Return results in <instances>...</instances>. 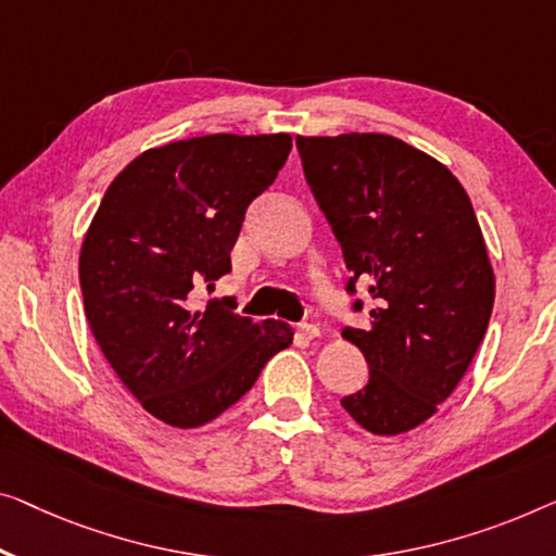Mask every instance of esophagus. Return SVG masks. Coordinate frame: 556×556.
<instances>
[{
    "instance_id": "34e87169",
    "label": "esophagus",
    "mask_w": 556,
    "mask_h": 556,
    "mask_svg": "<svg viewBox=\"0 0 556 556\" xmlns=\"http://www.w3.org/2000/svg\"><path fill=\"white\" fill-rule=\"evenodd\" d=\"M296 334L306 339V342H312V339L319 337V327L317 325H300L296 327Z\"/></svg>"
}]
</instances>
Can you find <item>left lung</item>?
Segmentation results:
<instances>
[{
    "label": "left lung",
    "mask_w": 556,
    "mask_h": 556,
    "mask_svg": "<svg viewBox=\"0 0 556 556\" xmlns=\"http://www.w3.org/2000/svg\"><path fill=\"white\" fill-rule=\"evenodd\" d=\"M296 149L342 244L346 294L364 287L375 302L367 327L342 331L369 364L342 407L371 434L409 432L454 392L490 325L494 271L475 206L444 164L389 135L296 137Z\"/></svg>",
    "instance_id": "1"
}]
</instances>
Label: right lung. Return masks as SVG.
<instances>
[{
  "label": "right lung",
  "mask_w": 556,
  "mask_h": 556,
  "mask_svg": "<svg viewBox=\"0 0 556 556\" xmlns=\"http://www.w3.org/2000/svg\"><path fill=\"white\" fill-rule=\"evenodd\" d=\"M289 135H206L147 149L99 204L79 285L99 350L152 417L192 429L250 392L292 344L285 321L239 317L194 289L231 271L250 206L285 167Z\"/></svg>",
  "instance_id": "obj_1"
}]
</instances>
